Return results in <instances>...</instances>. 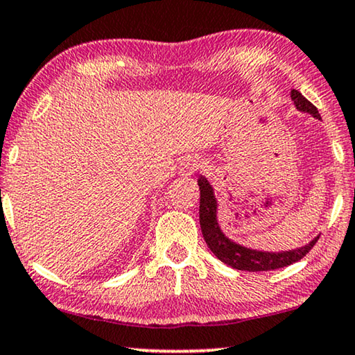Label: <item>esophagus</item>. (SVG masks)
<instances>
[{
  "label": "esophagus",
  "mask_w": 355,
  "mask_h": 355,
  "mask_svg": "<svg viewBox=\"0 0 355 355\" xmlns=\"http://www.w3.org/2000/svg\"><path fill=\"white\" fill-rule=\"evenodd\" d=\"M199 167H201V162H199L196 157L187 156V157H183L182 161H180L178 172L182 173V175H187L188 177V175H193V173L196 172Z\"/></svg>",
  "instance_id": "1"
}]
</instances>
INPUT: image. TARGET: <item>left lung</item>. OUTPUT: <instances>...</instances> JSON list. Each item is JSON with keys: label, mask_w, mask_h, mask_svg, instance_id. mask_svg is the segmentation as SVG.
<instances>
[{"label": "left lung", "mask_w": 355, "mask_h": 355, "mask_svg": "<svg viewBox=\"0 0 355 355\" xmlns=\"http://www.w3.org/2000/svg\"><path fill=\"white\" fill-rule=\"evenodd\" d=\"M291 99L294 103V107L301 112L311 114L312 117L322 121L320 114H318L317 107L302 96L297 89H291ZM199 191H201V199H199V223H201L202 236L206 239V244L209 249L216 254L218 261L227 263L232 268L236 270H246V272H267L275 270V268H282L291 263L301 261L306 254L313 248L317 243L318 236H315L312 241H309L306 246L289 249V251H259V249H251L243 246V244L234 243L230 239L225 233L222 232L220 225H218V202L214 194L212 184L209 180L201 175L198 178Z\"/></svg>", "instance_id": "8db88e82"}]
</instances>
